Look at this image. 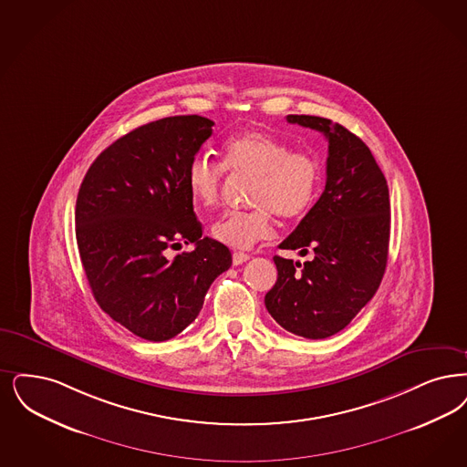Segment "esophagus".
Instances as JSON below:
<instances>
[{"mask_svg":"<svg viewBox=\"0 0 467 467\" xmlns=\"http://www.w3.org/2000/svg\"><path fill=\"white\" fill-rule=\"evenodd\" d=\"M248 259H250V255L244 254V252H234V254H233V264H234V265H240V264L248 261Z\"/></svg>","mask_w":467,"mask_h":467,"instance_id":"1","label":"esophagus"}]
</instances>
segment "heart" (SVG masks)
<instances>
[{
	"mask_svg": "<svg viewBox=\"0 0 467 467\" xmlns=\"http://www.w3.org/2000/svg\"><path fill=\"white\" fill-rule=\"evenodd\" d=\"M224 168L234 175H252L248 212L225 213L212 225V236L233 248H250L273 234L275 213L285 219H299L315 205L321 187V167L317 158L264 131H243L223 148V165L208 156L191 160L186 184L194 203L219 205Z\"/></svg>",
	"mask_w": 467,
	"mask_h": 467,
	"instance_id": "obj_1",
	"label": "heart"
}]
</instances>
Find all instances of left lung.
Wrapping results in <instances>:
<instances>
[{"instance_id":"1","label":"left lung","mask_w":467,"mask_h":467,"mask_svg":"<svg viewBox=\"0 0 467 467\" xmlns=\"http://www.w3.org/2000/svg\"><path fill=\"white\" fill-rule=\"evenodd\" d=\"M288 123L328 140L327 184L283 250L313 254L304 264L275 257L278 280L265 307L285 330L327 338L346 328L382 281L391 229L389 189L367 144L327 118L290 114Z\"/></svg>"}]
</instances>
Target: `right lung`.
Masks as SVG:
<instances>
[{
  "label": "right lung",
  "mask_w": 467,
  "mask_h": 467,
  "mask_svg": "<svg viewBox=\"0 0 467 467\" xmlns=\"http://www.w3.org/2000/svg\"><path fill=\"white\" fill-rule=\"evenodd\" d=\"M213 121L170 116L112 142L88 168L76 200V242L97 304L140 338L181 334L231 267L223 243L202 236L186 184ZM194 242L173 260L167 252Z\"/></svg>",
  "instance_id": "1"
}]
</instances>
